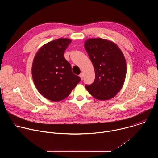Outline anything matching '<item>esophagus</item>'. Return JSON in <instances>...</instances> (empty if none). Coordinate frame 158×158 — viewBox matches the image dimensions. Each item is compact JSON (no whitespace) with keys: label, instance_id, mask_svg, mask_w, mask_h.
I'll return each mask as SVG.
<instances>
[{"label":"esophagus","instance_id":"esophagus-1","mask_svg":"<svg viewBox=\"0 0 158 158\" xmlns=\"http://www.w3.org/2000/svg\"><path fill=\"white\" fill-rule=\"evenodd\" d=\"M79 76H80V77H81V80H83V77H84V74H83V73H81V74L79 75Z\"/></svg>","mask_w":158,"mask_h":158}]
</instances>
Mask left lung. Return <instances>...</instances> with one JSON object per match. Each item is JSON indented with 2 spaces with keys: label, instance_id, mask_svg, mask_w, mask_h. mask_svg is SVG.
I'll use <instances>...</instances> for the list:
<instances>
[{
  "label": "left lung",
  "instance_id": "1",
  "mask_svg": "<svg viewBox=\"0 0 158 158\" xmlns=\"http://www.w3.org/2000/svg\"><path fill=\"white\" fill-rule=\"evenodd\" d=\"M84 48L96 74L94 82L85 85L87 91L100 101L113 98L121 91L126 79V61L123 52L114 42L99 37L85 40Z\"/></svg>",
  "mask_w": 158,
  "mask_h": 158
}]
</instances>
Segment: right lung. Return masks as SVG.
Wrapping results in <instances>:
<instances>
[{
  "label": "right lung",
  "instance_id": "1",
  "mask_svg": "<svg viewBox=\"0 0 158 158\" xmlns=\"http://www.w3.org/2000/svg\"><path fill=\"white\" fill-rule=\"evenodd\" d=\"M71 42L70 39L59 38L45 44L33 59L34 85L43 97L51 101H60L68 97L81 81L64 56Z\"/></svg>",
  "mask_w": 158,
  "mask_h": 158
}]
</instances>
